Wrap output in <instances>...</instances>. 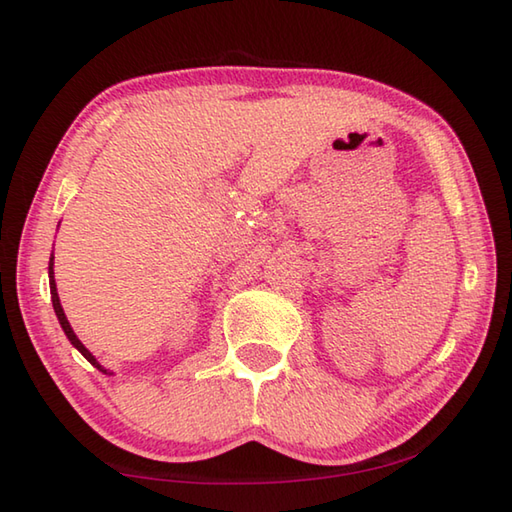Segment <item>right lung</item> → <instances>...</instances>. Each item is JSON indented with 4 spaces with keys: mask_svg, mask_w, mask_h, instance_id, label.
Masks as SVG:
<instances>
[{
    "mask_svg": "<svg viewBox=\"0 0 512 512\" xmlns=\"http://www.w3.org/2000/svg\"><path fill=\"white\" fill-rule=\"evenodd\" d=\"M48 277H50V297H52V308H54V314H57V319H59V323H61V328H63V332H65V336H68V341L76 347V350H79L85 358H88V361L99 369V372H103V374H107V376H112V372L110 369H105L99 361H96L94 358V354L88 350V347H85L81 341H79V336L74 334V330H72V325H70V321H68V317H65V312H63V308H61V301H59V292H57V284H54V255H50V264H48Z\"/></svg>",
    "mask_w": 512,
    "mask_h": 512,
    "instance_id": "obj_1",
    "label": "right lung"
}]
</instances>
